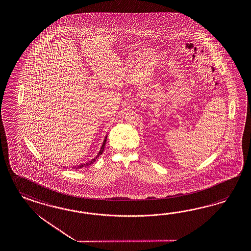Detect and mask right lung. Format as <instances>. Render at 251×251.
Segmentation results:
<instances>
[{
    "mask_svg": "<svg viewBox=\"0 0 251 251\" xmlns=\"http://www.w3.org/2000/svg\"><path fill=\"white\" fill-rule=\"evenodd\" d=\"M106 139H107V135H105V137H104V139H103V144H102V147L100 148V151L98 152V154L96 155V157H94L92 160L88 161V162L84 163V164H80V165H77V166H75V167H73V168H75V169H80V168H83V167H88V166H90L91 164H93L94 162H96L97 158L99 157V155H101L103 152V148H104V146H105Z\"/></svg>",
    "mask_w": 251,
    "mask_h": 251,
    "instance_id": "right-lung-1",
    "label": "right lung"
}]
</instances>
